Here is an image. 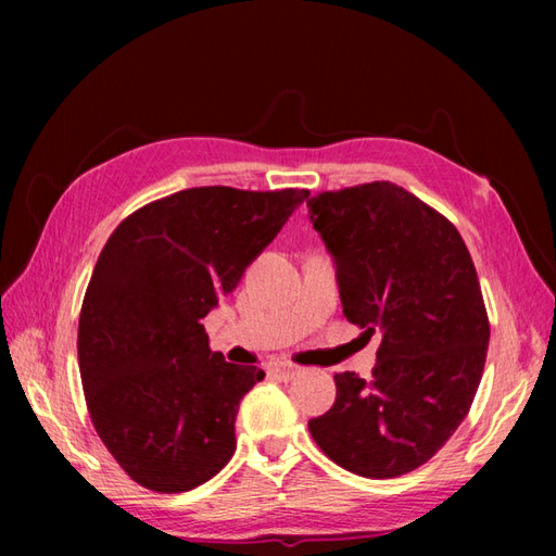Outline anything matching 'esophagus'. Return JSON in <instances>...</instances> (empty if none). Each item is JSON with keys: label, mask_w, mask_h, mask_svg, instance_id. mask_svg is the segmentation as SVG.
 Returning a JSON list of instances; mask_svg holds the SVG:
<instances>
[{"label": "esophagus", "mask_w": 556, "mask_h": 556, "mask_svg": "<svg viewBox=\"0 0 556 556\" xmlns=\"http://www.w3.org/2000/svg\"><path fill=\"white\" fill-rule=\"evenodd\" d=\"M271 375L277 377V380H281V382H289V380H293V377H296L299 372H301V368L299 365H293V363H285V361H277L275 365H271Z\"/></svg>", "instance_id": "obj_1"}]
</instances>
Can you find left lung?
<instances>
[{
    "instance_id": "obj_1",
    "label": "left lung",
    "mask_w": 556,
    "mask_h": 556,
    "mask_svg": "<svg viewBox=\"0 0 556 556\" xmlns=\"http://www.w3.org/2000/svg\"><path fill=\"white\" fill-rule=\"evenodd\" d=\"M308 212L346 320L382 334L372 382L334 375V406L308 430L351 473H410L468 416L485 368L490 323L473 260L452 222L396 184L325 191Z\"/></svg>"
}]
</instances>
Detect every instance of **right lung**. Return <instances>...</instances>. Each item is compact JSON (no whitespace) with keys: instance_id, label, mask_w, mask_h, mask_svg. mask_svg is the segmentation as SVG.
<instances>
[{"instance_id":"1","label":"right lung","mask_w":556,"mask_h":556,"mask_svg":"<svg viewBox=\"0 0 556 556\" xmlns=\"http://www.w3.org/2000/svg\"><path fill=\"white\" fill-rule=\"evenodd\" d=\"M308 191L186 188L128 215L104 243L78 320L92 425L138 485H203L236 452L241 399L265 377L210 351L203 317Z\"/></svg>"}]
</instances>
